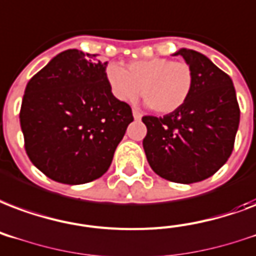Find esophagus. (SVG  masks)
I'll return each mask as SVG.
<instances>
[{
  "label": "esophagus",
  "mask_w": 256,
  "mask_h": 256,
  "mask_svg": "<svg viewBox=\"0 0 256 256\" xmlns=\"http://www.w3.org/2000/svg\"><path fill=\"white\" fill-rule=\"evenodd\" d=\"M132 114H134V118H135V120H140V118H142V116H143V114H142L139 110H136V109H134V110H132Z\"/></svg>",
  "instance_id": "1"
}]
</instances>
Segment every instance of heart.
Here are the masks:
<instances>
[{"label":"heart","mask_w":256,"mask_h":256,"mask_svg":"<svg viewBox=\"0 0 256 256\" xmlns=\"http://www.w3.org/2000/svg\"><path fill=\"white\" fill-rule=\"evenodd\" d=\"M106 78L117 100L130 102L142 93L147 105L163 114L182 106L193 84L189 64L172 62L166 58L135 60L126 68L110 64L106 68Z\"/></svg>","instance_id":"obj_1"}]
</instances>
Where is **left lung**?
<instances>
[{"instance_id":"8db88e82","label":"left lung","mask_w":256,"mask_h":256,"mask_svg":"<svg viewBox=\"0 0 256 256\" xmlns=\"http://www.w3.org/2000/svg\"><path fill=\"white\" fill-rule=\"evenodd\" d=\"M193 84L185 104L163 117L144 116L143 148L158 176L176 184L212 176L232 154L240 110L230 76L194 50L180 48Z\"/></svg>"}]
</instances>
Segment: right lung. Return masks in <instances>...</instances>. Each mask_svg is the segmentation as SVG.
Segmentation results:
<instances>
[{
  "label": "right lung",
  "instance_id": "obj_1",
  "mask_svg": "<svg viewBox=\"0 0 256 256\" xmlns=\"http://www.w3.org/2000/svg\"><path fill=\"white\" fill-rule=\"evenodd\" d=\"M108 62L66 50L30 80L20 124L30 162L48 178L80 185L102 176L132 109L113 96Z\"/></svg>",
  "mask_w": 256,
  "mask_h": 256
}]
</instances>
